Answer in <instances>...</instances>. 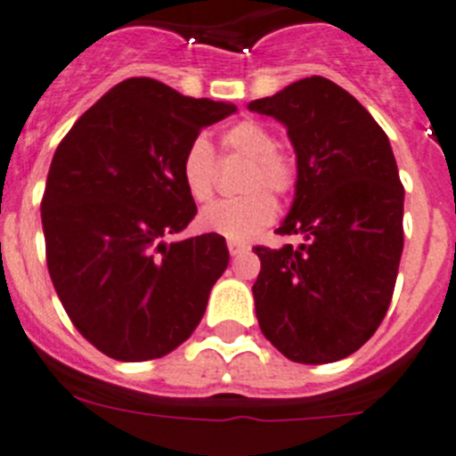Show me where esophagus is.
I'll list each match as a JSON object with an SVG mask.
<instances>
[{
    "label": "esophagus",
    "mask_w": 456,
    "mask_h": 456,
    "mask_svg": "<svg viewBox=\"0 0 456 456\" xmlns=\"http://www.w3.org/2000/svg\"><path fill=\"white\" fill-rule=\"evenodd\" d=\"M248 250L246 243H239V241H228V252L230 256H237V255H243V252Z\"/></svg>",
    "instance_id": "obj_1"
}]
</instances>
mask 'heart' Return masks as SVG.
<instances>
[{
    "instance_id": "heart-1",
    "label": "heart",
    "mask_w": 456,
    "mask_h": 456,
    "mask_svg": "<svg viewBox=\"0 0 456 456\" xmlns=\"http://www.w3.org/2000/svg\"><path fill=\"white\" fill-rule=\"evenodd\" d=\"M222 146L226 152L250 159L241 182L246 195L210 204L201 210L200 226L230 241H248L277 215V204L267 191L288 195L297 182V166L290 155L274 148V134L259 121L241 119L232 124L224 130ZM182 179L197 204L215 195V151L206 137L192 139L183 152Z\"/></svg>"
}]
</instances>
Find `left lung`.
I'll use <instances>...</instances> for the list:
<instances>
[{"mask_svg": "<svg viewBox=\"0 0 456 456\" xmlns=\"http://www.w3.org/2000/svg\"><path fill=\"white\" fill-rule=\"evenodd\" d=\"M248 108L286 126L297 182L277 232L304 237L299 248H255L259 328L290 362H339L375 335L395 290L403 186L390 142L326 77H305Z\"/></svg>", "mask_w": 456, "mask_h": 456, "instance_id": "left-lung-1", "label": "left lung"}]
</instances>
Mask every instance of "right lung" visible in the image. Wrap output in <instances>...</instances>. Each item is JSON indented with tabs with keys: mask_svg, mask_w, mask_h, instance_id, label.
Listing matches in <instances>:
<instances>
[{
	"mask_svg": "<svg viewBox=\"0 0 456 456\" xmlns=\"http://www.w3.org/2000/svg\"><path fill=\"white\" fill-rule=\"evenodd\" d=\"M237 106L133 77L57 146L42 200L53 286L77 330L117 362L173 353L228 265L224 237L173 239L197 215L182 157Z\"/></svg>",
	"mask_w": 456,
	"mask_h": 456,
	"instance_id": "add662e5",
	"label": "right lung"
}]
</instances>
